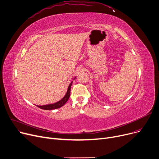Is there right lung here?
<instances>
[{"mask_svg": "<svg viewBox=\"0 0 159 159\" xmlns=\"http://www.w3.org/2000/svg\"><path fill=\"white\" fill-rule=\"evenodd\" d=\"M72 82H71L70 83V84L68 87V91H67V93L65 95V96L60 101H58L56 103L54 104H48V105H44V106H37V107H39L40 109H43L44 110H55V109H57V108H59L61 107H62V106H64L66 102L68 101V100L70 98V90H71V86L72 85Z\"/></svg>", "mask_w": 159, "mask_h": 159, "instance_id": "add662e5", "label": "right lung"}]
</instances>
